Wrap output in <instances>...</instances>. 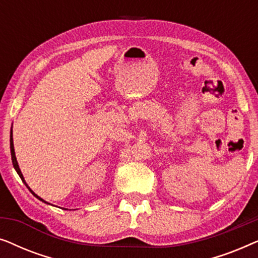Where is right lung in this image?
<instances>
[{"instance_id": "obj_1", "label": "right lung", "mask_w": 258, "mask_h": 258, "mask_svg": "<svg viewBox=\"0 0 258 258\" xmlns=\"http://www.w3.org/2000/svg\"><path fill=\"white\" fill-rule=\"evenodd\" d=\"M10 153H12V160H13V164H14V168H15V170L17 171V174L20 175V177H21V179H22V181L24 182V184L27 185V188L30 190L31 191V194H33V195L35 196V197H37L38 200H41V201H43L41 199V197H38L36 194H35L33 190H31L29 186H28V184L26 183V181H24V178H23V175H22V172H21V170H20V168H19V164H17V161H16V156H15V151H14V143H13V130H12V133H10ZM43 202H45V201H43ZM47 203V202H45Z\"/></svg>"}]
</instances>
